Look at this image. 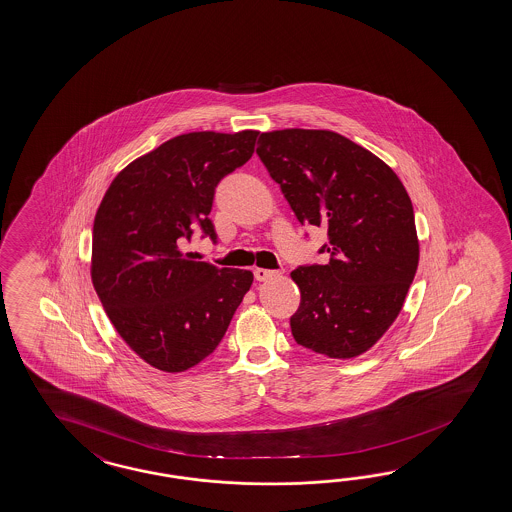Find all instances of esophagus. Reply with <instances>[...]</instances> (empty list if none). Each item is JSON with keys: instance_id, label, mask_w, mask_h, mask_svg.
<instances>
[{"instance_id": "esophagus-1", "label": "esophagus", "mask_w": 512, "mask_h": 512, "mask_svg": "<svg viewBox=\"0 0 512 512\" xmlns=\"http://www.w3.org/2000/svg\"><path fill=\"white\" fill-rule=\"evenodd\" d=\"M255 279L257 281H268V279H272L275 275H279V272H275V270H266V268H255Z\"/></svg>"}]
</instances>
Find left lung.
<instances>
[{
	"label": "left lung",
	"mask_w": 512,
	"mask_h": 512,
	"mask_svg": "<svg viewBox=\"0 0 512 512\" xmlns=\"http://www.w3.org/2000/svg\"><path fill=\"white\" fill-rule=\"evenodd\" d=\"M257 155L300 224L325 227L331 259L296 268V342L329 359H353L394 324L418 268L411 198L394 170L325 129L262 133Z\"/></svg>",
	"instance_id": "8db88e82"
}]
</instances>
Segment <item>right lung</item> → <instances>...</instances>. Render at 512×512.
Returning <instances> with one entry per match:
<instances>
[{"mask_svg": "<svg viewBox=\"0 0 512 512\" xmlns=\"http://www.w3.org/2000/svg\"><path fill=\"white\" fill-rule=\"evenodd\" d=\"M259 131L170 138L127 164L101 200L90 275L111 324L142 361L168 374L209 357L253 283L250 270L194 261L196 227L216 240L214 188L250 161Z\"/></svg>", "mask_w": 512, "mask_h": 512, "instance_id": "obj_1", "label": "right lung"}]
</instances>
